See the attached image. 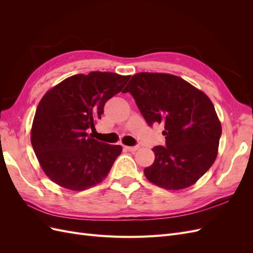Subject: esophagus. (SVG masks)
I'll return each mask as SVG.
<instances>
[{"label":"esophagus","mask_w":253,"mask_h":253,"mask_svg":"<svg viewBox=\"0 0 253 253\" xmlns=\"http://www.w3.org/2000/svg\"><path fill=\"white\" fill-rule=\"evenodd\" d=\"M129 152H135L139 149V145H136V147H125Z\"/></svg>","instance_id":"34e87169"}]
</instances>
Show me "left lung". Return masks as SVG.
I'll return each mask as SVG.
<instances>
[{"mask_svg":"<svg viewBox=\"0 0 253 253\" xmlns=\"http://www.w3.org/2000/svg\"><path fill=\"white\" fill-rule=\"evenodd\" d=\"M127 91L150 126H165L166 145L152 149L155 160L144 169L145 177L167 190L194 185L216 159L221 135L209 97L177 76L160 73L134 75Z\"/></svg>","mask_w":253,"mask_h":253,"instance_id":"left-lung-1","label":"left lung"}]
</instances>
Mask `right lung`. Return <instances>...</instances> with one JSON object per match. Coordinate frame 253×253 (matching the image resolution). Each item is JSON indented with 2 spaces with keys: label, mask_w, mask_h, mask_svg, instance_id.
<instances>
[{
  "label": "right lung",
  "mask_w": 253,
  "mask_h": 253,
  "mask_svg": "<svg viewBox=\"0 0 253 253\" xmlns=\"http://www.w3.org/2000/svg\"><path fill=\"white\" fill-rule=\"evenodd\" d=\"M131 76L108 72L74 75L50 88L38 104L30 140L47 177L73 191L100 183L122 151L94 139L106 101L125 87Z\"/></svg>",
  "instance_id": "add662e5"
}]
</instances>
